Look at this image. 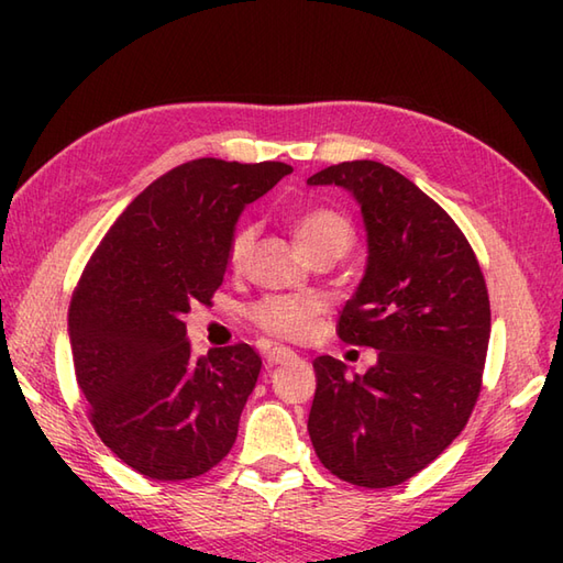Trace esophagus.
Wrapping results in <instances>:
<instances>
[{
    "label": "esophagus",
    "instance_id": "obj_1",
    "mask_svg": "<svg viewBox=\"0 0 563 563\" xmlns=\"http://www.w3.org/2000/svg\"><path fill=\"white\" fill-rule=\"evenodd\" d=\"M292 353L285 351V349H273L268 353H263V365H266L268 369L275 367V365H283V363H290L292 361Z\"/></svg>",
    "mask_w": 563,
    "mask_h": 563
}]
</instances>
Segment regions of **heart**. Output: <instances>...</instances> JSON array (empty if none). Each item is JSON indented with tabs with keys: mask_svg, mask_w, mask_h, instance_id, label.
I'll return each instance as SVG.
<instances>
[{
	"mask_svg": "<svg viewBox=\"0 0 563 563\" xmlns=\"http://www.w3.org/2000/svg\"><path fill=\"white\" fill-rule=\"evenodd\" d=\"M254 227H242V230L234 234L230 244V266L234 271L244 268L251 249H254ZM295 239L305 256L324 246H339L345 251L351 246L353 230L351 222L345 220L341 212L317 208L305 212L302 218L295 222ZM317 314V302L307 300V297H266V300H261L249 309V319L254 321L266 336L278 341L305 339L307 333L312 331Z\"/></svg>",
	"mask_w": 563,
	"mask_h": 563,
	"instance_id": "obj_1",
	"label": "heart"
}]
</instances>
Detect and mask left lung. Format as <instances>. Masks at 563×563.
Wrapping results in <instances>:
<instances>
[{"mask_svg": "<svg viewBox=\"0 0 563 563\" xmlns=\"http://www.w3.org/2000/svg\"><path fill=\"white\" fill-rule=\"evenodd\" d=\"M307 184L349 190L361 208L365 273L336 331L377 351V363L353 377L336 357H317L309 438L339 479L397 486L470 421L492 333L484 275L450 214L389 166L343 162Z\"/></svg>", "mask_w": 563, "mask_h": 563, "instance_id": "obj_1", "label": "left lung"}]
</instances>
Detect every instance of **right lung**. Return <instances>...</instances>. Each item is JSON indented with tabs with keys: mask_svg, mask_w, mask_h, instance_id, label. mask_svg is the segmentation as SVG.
<instances>
[{
	"mask_svg": "<svg viewBox=\"0 0 563 563\" xmlns=\"http://www.w3.org/2000/svg\"><path fill=\"white\" fill-rule=\"evenodd\" d=\"M290 172L176 166L130 202L81 275L67 321L79 389L103 445L150 479H194L234 445L261 357L246 343L196 357L184 317L222 285L239 214Z\"/></svg>",
	"mask_w": 563,
	"mask_h": 563,
	"instance_id": "obj_1",
	"label": "right lung"
}]
</instances>
